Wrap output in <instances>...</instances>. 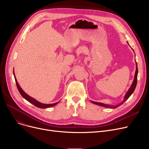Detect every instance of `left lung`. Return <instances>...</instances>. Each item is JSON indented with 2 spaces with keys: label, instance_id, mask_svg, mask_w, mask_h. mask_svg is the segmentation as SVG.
Masks as SVG:
<instances>
[{
  "label": "left lung",
  "instance_id": "8db88e82",
  "mask_svg": "<svg viewBox=\"0 0 149 149\" xmlns=\"http://www.w3.org/2000/svg\"><path fill=\"white\" fill-rule=\"evenodd\" d=\"M137 75H138V66H137V63L136 62V71H135V77H134V81H133V83L131 85V86L130 87V88H129L128 91L126 92L125 97H124V100H123V101L119 104H118L117 105H107V104H104L103 103H101V102H94V101H92V103L95 104H96V105H100V106H102V107H106V108H116L117 107H118V106L121 105L122 104H123V102H125L127 99L130 97V96L133 93V92H134L135 89V87L136 86V83H137Z\"/></svg>",
  "mask_w": 149,
  "mask_h": 149
}]
</instances>
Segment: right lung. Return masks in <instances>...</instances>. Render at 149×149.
<instances>
[{
	"label": "right lung",
	"mask_w": 149,
	"mask_h": 149,
	"mask_svg": "<svg viewBox=\"0 0 149 149\" xmlns=\"http://www.w3.org/2000/svg\"><path fill=\"white\" fill-rule=\"evenodd\" d=\"M14 73V78H15V83H16V85H17V88L19 92V93L21 94V95L26 100H27V101H29V102H31V104H33L35 106L38 107V108H49V107H53L54 105H56L57 104H58V102H56L54 104H42V103H41L39 102L38 101H37L36 100H35V99H33V97H31L30 96H29L27 94H26L23 90L22 88L20 87V86H19L17 81V79L15 78V74H14V72H13Z\"/></svg>",
	"instance_id": "right-lung-1"
}]
</instances>
